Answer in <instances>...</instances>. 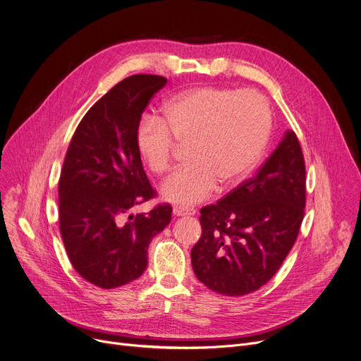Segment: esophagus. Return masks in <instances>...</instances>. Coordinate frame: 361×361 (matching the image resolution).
I'll use <instances>...</instances> for the list:
<instances>
[{"label":"esophagus","mask_w":361,"mask_h":361,"mask_svg":"<svg viewBox=\"0 0 361 361\" xmlns=\"http://www.w3.org/2000/svg\"><path fill=\"white\" fill-rule=\"evenodd\" d=\"M197 209L195 208H190V207H180V205H176L173 208V214L178 216V217H186V216H195Z\"/></svg>","instance_id":"obj_1"}]
</instances>
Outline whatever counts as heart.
Segmentation results:
<instances>
[{"mask_svg": "<svg viewBox=\"0 0 361 361\" xmlns=\"http://www.w3.org/2000/svg\"><path fill=\"white\" fill-rule=\"evenodd\" d=\"M271 123L262 94L201 86L169 99L161 118H142L137 147L148 169L164 175L172 169L176 141H189L190 161L164 182L161 192L169 201L190 205L207 200L219 182L236 183L255 167L268 144Z\"/></svg>", "mask_w": 361, "mask_h": 361, "instance_id": "b5f03b06", "label": "heart"}]
</instances>
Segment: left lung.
Listing matches in <instances>:
<instances>
[{
	"instance_id": "1",
	"label": "left lung",
	"mask_w": 361,
	"mask_h": 361,
	"mask_svg": "<svg viewBox=\"0 0 361 361\" xmlns=\"http://www.w3.org/2000/svg\"><path fill=\"white\" fill-rule=\"evenodd\" d=\"M305 205L303 152L287 131L255 176L201 208L202 235L190 250L197 279L224 295L259 290L298 239Z\"/></svg>"
}]
</instances>
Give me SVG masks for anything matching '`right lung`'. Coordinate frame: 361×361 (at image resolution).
Wrapping results in <instances>:
<instances>
[{
	"instance_id": "add662e5",
	"label": "right lung",
	"mask_w": 361,
	"mask_h": 361,
	"mask_svg": "<svg viewBox=\"0 0 361 361\" xmlns=\"http://www.w3.org/2000/svg\"><path fill=\"white\" fill-rule=\"evenodd\" d=\"M161 75L135 74L100 97L80 121L58 183L59 231L68 259L81 277L102 288L128 284L147 268L152 239L172 220V205L150 213L130 209L156 198L137 131Z\"/></svg>"
}]
</instances>
